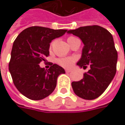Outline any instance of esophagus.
Segmentation results:
<instances>
[{"label":"esophagus","mask_w":125,"mask_h":125,"mask_svg":"<svg viewBox=\"0 0 125 125\" xmlns=\"http://www.w3.org/2000/svg\"><path fill=\"white\" fill-rule=\"evenodd\" d=\"M65 71H66V73H71V70H70V69H66Z\"/></svg>","instance_id":"1"}]
</instances>
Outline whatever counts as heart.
Instances as JSON below:
<instances>
[{"label": "heart", "instance_id": "1", "mask_svg": "<svg viewBox=\"0 0 125 125\" xmlns=\"http://www.w3.org/2000/svg\"><path fill=\"white\" fill-rule=\"evenodd\" d=\"M76 39H77L75 37H70L68 38L67 41L70 44L71 42H73ZM75 60V58H73V57H63V58L59 59L57 60V62L59 65H61L62 66L64 67V68H70L72 66Z\"/></svg>", "mask_w": 125, "mask_h": 125}]
</instances>
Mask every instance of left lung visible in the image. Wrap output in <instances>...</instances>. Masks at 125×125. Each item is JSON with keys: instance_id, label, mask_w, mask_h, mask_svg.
<instances>
[{"instance_id": "1", "label": "left lung", "mask_w": 125, "mask_h": 125, "mask_svg": "<svg viewBox=\"0 0 125 125\" xmlns=\"http://www.w3.org/2000/svg\"><path fill=\"white\" fill-rule=\"evenodd\" d=\"M67 33L79 37L84 45L77 65L84 68L90 66L82 80L72 82L73 91L84 100H94L104 92L116 73L118 52L113 37L98 25L80 27Z\"/></svg>"}]
</instances>
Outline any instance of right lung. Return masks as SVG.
<instances>
[{
	"mask_svg": "<svg viewBox=\"0 0 125 125\" xmlns=\"http://www.w3.org/2000/svg\"><path fill=\"white\" fill-rule=\"evenodd\" d=\"M67 30H53L32 26L20 33L14 41L9 71L16 88L33 100L48 97L54 91L59 75L65 73L62 67L50 63L48 70L39 63L49 55L50 43L63 36Z\"/></svg>",
	"mask_w": 125,
	"mask_h": 125,
	"instance_id": "right-lung-1",
	"label": "right lung"
}]
</instances>
